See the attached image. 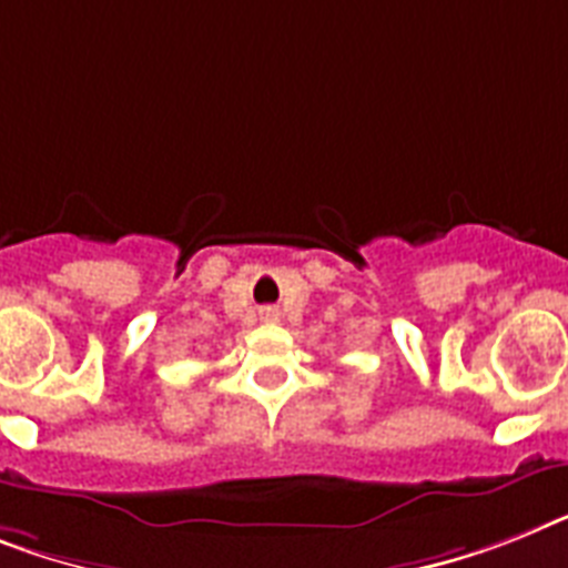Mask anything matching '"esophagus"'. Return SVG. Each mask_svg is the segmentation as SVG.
Instances as JSON below:
<instances>
[{
    "label": "esophagus",
    "mask_w": 568,
    "mask_h": 568,
    "mask_svg": "<svg viewBox=\"0 0 568 568\" xmlns=\"http://www.w3.org/2000/svg\"><path fill=\"white\" fill-rule=\"evenodd\" d=\"M261 316H264L266 322H275V318H278V313H275L273 307H266V311H261Z\"/></svg>",
    "instance_id": "34e87169"
}]
</instances>
